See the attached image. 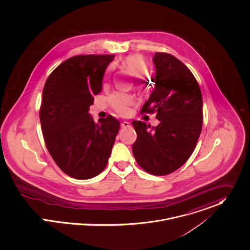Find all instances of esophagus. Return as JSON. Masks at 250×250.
<instances>
[{
    "label": "esophagus",
    "instance_id": "obj_1",
    "mask_svg": "<svg viewBox=\"0 0 250 250\" xmlns=\"http://www.w3.org/2000/svg\"><path fill=\"white\" fill-rule=\"evenodd\" d=\"M130 126V123L129 122H126V121H124L122 123V127L124 128H126V127H129Z\"/></svg>",
    "mask_w": 250,
    "mask_h": 250
}]
</instances>
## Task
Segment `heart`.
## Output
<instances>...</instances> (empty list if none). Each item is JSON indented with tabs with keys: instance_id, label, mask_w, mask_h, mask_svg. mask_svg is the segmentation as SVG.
<instances>
[{
	"instance_id": "b5f03b06",
	"label": "heart",
	"mask_w": 250,
	"mask_h": 250,
	"mask_svg": "<svg viewBox=\"0 0 250 250\" xmlns=\"http://www.w3.org/2000/svg\"><path fill=\"white\" fill-rule=\"evenodd\" d=\"M122 65L126 68L129 73L134 77L135 79H143L145 78L148 73V67L145 59L141 56L133 55V56H126L122 60ZM113 68L112 66L108 67L104 73V81L107 82L111 78ZM109 103L112 108L121 114V115H127L130 109L129 106L133 103V99L130 95L125 93H115L110 96Z\"/></svg>"
}]
</instances>
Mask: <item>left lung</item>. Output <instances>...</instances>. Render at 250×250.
Listing matches in <instances>:
<instances>
[{"instance_id": "obj_1", "label": "left lung", "mask_w": 250, "mask_h": 250, "mask_svg": "<svg viewBox=\"0 0 250 250\" xmlns=\"http://www.w3.org/2000/svg\"><path fill=\"white\" fill-rule=\"evenodd\" d=\"M156 69L154 89L141 113H156L155 127L133 121L137 139L133 155L144 170L166 175L190 158L202 127V96L192 72L166 53L153 56Z\"/></svg>"}]
</instances>
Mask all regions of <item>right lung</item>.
<instances>
[{
  "mask_svg": "<svg viewBox=\"0 0 250 250\" xmlns=\"http://www.w3.org/2000/svg\"><path fill=\"white\" fill-rule=\"evenodd\" d=\"M113 59L73 56L56 67L43 89L39 117L46 146L56 165L76 179L93 178L105 168L120 129L113 116L97 124L88 113Z\"/></svg>",
  "mask_w": 250,
  "mask_h": 250,
  "instance_id": "1",
  "label": "right lung"
}]
</instances>
